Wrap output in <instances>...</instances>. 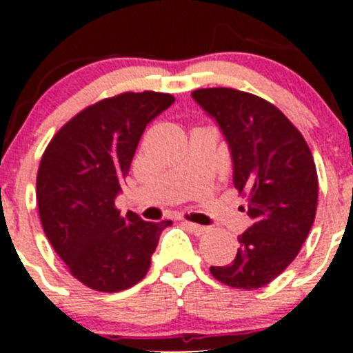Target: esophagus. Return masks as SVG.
<instances>
[{
  "mask_svg": "<svg viewBox=\"0 0 353 353\" xmlns=\"http://www.w3.org/2000/svg\"><path fill=\"white\" fill-rule=\"evenodd\" d=\"M183 225L186 227V229L190 230V232H193L194 236H203V234H205L206 230H208V229H206V227L198 225V223H193V222H188V220H186V222H183Z\"/></svg>",
  "mask_w": 353,
  "mask_h": 353,
  "instance_id": "esophagus-1",
  "label": "esophagus"
}]
</instances>
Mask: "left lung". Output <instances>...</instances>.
Returning <instances> with one entry per match:
<instances>
[{
	"label": "left lung",
	"mask_w": 353,
	"mask_h": 353,
	"mask_svg": "<svg viewBox=\"0 0 353 353\" xmlns=\"http://www.w3.org/2000/svg\"><path fill=\"white\" fill-rule=\"evenodd\" d=\"M191 97L229 145L234 186L245 196L251 219L234 261L210 272L234 288L265 287L294 261L314 222L312 154L301 131L265 99L222 87L199 88Z\"/></svg>",
	"instance_id": "8db88e82"
}]
</instances>
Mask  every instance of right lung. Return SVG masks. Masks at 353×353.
<instances>
[{"label": "right lung", "mask_w": 353, "mask_h": 353, "mask_svg": "<svg viewBox=\"0 0 353 353\" xmlns=\"http://www.w3.org/2000/svg\"><path fill=\"white\" fill-rule=\"evenodd\" d=\"M174 97L126 92L104 99L54 134L37 172L42 229L71 275L99 292H119L145 279L170 220L121 216L117 194L147 124Z\"/></svg>", "instance_id": "add662e5"}]
</instances>
